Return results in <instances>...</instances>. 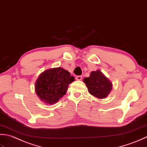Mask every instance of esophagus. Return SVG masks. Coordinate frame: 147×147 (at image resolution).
I'll use <instances>...</instances> for the list:
<instances>
[{
	"label": "esophagus",
	"mask_w": 147,
	"mask_h": 147,
	"mask_svg": "<svg viewBox=\"0 0 147 147\" xmlns=\"http://www.w3.org/2000/svg\"><path fill=\"white\" fill-rule=\"evenodd\" d=\"M82 79V77L81 76H78L76 77V79L77 80H81Z\"/></svg>",
	"instance_id": "34e87169"
}]
</instances>
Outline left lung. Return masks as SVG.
Returning <instances> with one entry per match:
<instances>
[{"label": "left lung", "mask_w": 147, "mask_h": 147, "mask_svg": "<svg viewBox=\"0 0 147 147\" xmlns=\"http://www.w3.org/2000/svg\"><path fill=\"white\" fill-rule=\"evenodd\" d=\"M84 81L88 87L89 93L100 99L106 98L112 89V83L100 70L92 71Z\"/></svg>", "instance_id": "8db88e82"}]
</instances>
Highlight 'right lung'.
I'll return each mask as SVG.
<instances>
[{"mask_svg": "<svg viewBox=\"0 0 147 147\" xmlns=\"http://www.w3.org/2000/svg\"><path fill=\"white\" fill-rule=\"evenodd\" d=\"M73 81L74 77L67 70L55 68L40 74L35 83V91L44 102L53 104L66 94L68 85Z\"/></svg>", "mask_w": 147, "mask_h": 147, "instance_id": "add662e5", "label": "right lung"}]
</instances>
